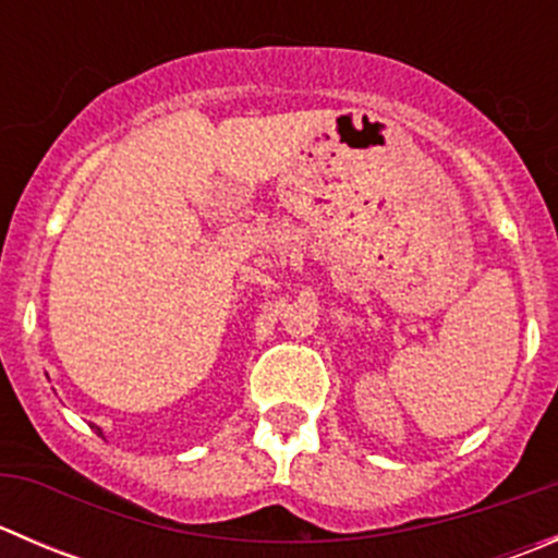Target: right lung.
Instances as JSON below:
<instances>
[{
	"instance_id": "1",
	"label": "right lung",
	"mask_w": 558,
	"mask_h": 558,
	"mask_svg": "<svg viewBox=\"0 0 558 558\" xmlns=\"http://www.w3.org/2000/svg\"><path fill=\"white\" fill-rule=\"evenodd\" d=\"M97 432H99V435H102V429H99V426H97Z\"/></svg>"
}]
</instances>
